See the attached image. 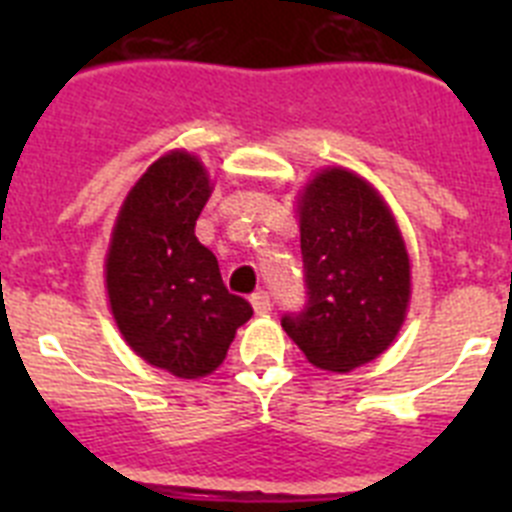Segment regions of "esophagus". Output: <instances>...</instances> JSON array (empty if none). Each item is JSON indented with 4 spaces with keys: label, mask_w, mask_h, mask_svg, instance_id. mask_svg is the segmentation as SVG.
Returning <instances> with one entry per match:
<instances>
[{
    "label": "esophagus",
    "mask_w": 512,
    "mask_h": 512,
    "mask_svg": "<svg viewBox=\"0 0 512 512\" xmlns=\"http://www.w3.org/2000/svg\"><path fill=\"white\" fill-rule=\"evenodd\" d=\"M251 305H253V310H256V315H266V312H271V307H274L271 305L269 292H264V289L251 297Z\"/></svg>",
    "instance_id": "obj_1"
}]
</instances>
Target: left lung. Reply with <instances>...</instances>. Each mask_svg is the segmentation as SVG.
Listing matches in <instances>:
<instances>
[{"instance_id": "1", "label": "left lung", "mask_w": 512, "mask_h": 512, "mask_svg": "<svg viewBox=\"0 0 512 512\" xmlns=\"http://www.w3.org/2000/svg\"><path fill=\"white\" fill-rule=\"evenodd\" d=\"M305 307L284 312L282 328L307 361L351 372L395 341L410 300V259L374 187L328 169L300 202Z\"/></svg>"}]
</instances>
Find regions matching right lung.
I'll return each mask as SVG.
<instances>
[{
	"instance_id": "obj_1",
	"label": "right lung",
	"mask_w": 512,
	"mask_h": 512,
	"mask_svg": "<svg viewBox=\"0 0 512 512\" xmlns=\"http://www.w3.org/2000/svg\"><path fill=\"white\" fill-rule=\"evenodd\" d=\"M210 197L207 171L184 151L158 158L130 189L107 253L117 328L140 359L194 379L223 364L235 330L253 315L230 295L215 253L194 225Z\"/></svg>"
}]
</instances>
